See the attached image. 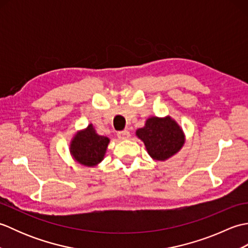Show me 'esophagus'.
<instances>
[{
	"label": "esophagus",
	"mask_w": 248,
	"mask_h": 248,
	"mask_svg": "<svg viewBox=\"0 0 248 248\" xmlns=\"http://www.w3.org/2000/svg\"><path fill=\"white\" fill-rule=\"evenodd\" d=\"M117 136L120 140H127L130 138V132L128 130H124V131H119L117 133Z\"/></svg>",
	"instance_id": "1"
}]
</instances>
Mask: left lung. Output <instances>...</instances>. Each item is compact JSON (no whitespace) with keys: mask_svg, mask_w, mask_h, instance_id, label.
<instances>
[{"mask_svg":"<svg viewBox=\"0 0 248 248\" xmlns=\"http://www.w3.org/2000/svg\"><path fill=\"white\" fill-rule=\"evenodd\" d=\"M136 135L144 141L151 157L160 161L177 154L184 144L182 130L170 117L147 119L145 127L136 131Z\"/></svg>","mask_w":248,"mask_h":248,"instance_id":"1","label":"left lung"}]
</instances>
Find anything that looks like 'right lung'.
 Returning a JSON list of instances; mask_svg holds the SVG:
<instances>
[{
    "mask_svg": "<svg viewBox=\"0 0 248 248\" xmlns=\"http://www.w3.org/2000/svg\"><path fill=\"white\" fill-rule=\"evenodd\" d=\"M108 143L107 136L98 135L93 124H89L85 131L78 133L73 139L71 154L81 164L93 166L103 160Z\"/></svg>",
    "mask_w": 248,
    "mask_h": 248,
    "instance_id": "right-lung-1",
    "label": "right lung"
}]
</instances>
